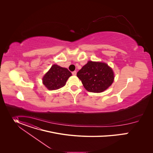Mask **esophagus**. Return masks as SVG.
I'll return each instance as SVG.
<instances>
[{
	"mask_svg": "<svg viewBox=\"0 0 153 153\" xmlns=\"http://www.w3.org/2000/svg\"><path fill=\"white\" fill-rule=\"evenodd\" d=\"M72 74L73 75H76V71H73V72H72Z\"/></svg>",
	"mask_w": 153,
	"mask_h": 153,
	"instance_id": "1",
	"label": "esophagus"
}]
</instances>
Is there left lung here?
Listing matches in <instances>:
<instances>
[{
  "instance_id": "1",
  "label": "left lung",
  "mask_w": 153,
  "mask_h": 153,
  "mask_svg": "<svg viewBox=\"0 0 153 153\" xmlns=\"http://www.w3.org/2000/svg\"><path fill=\"white\" fill-rule=\"evenodd\" d=\"M76 75L88 91L95 93L106 90L114 79V72L107 64L92 61H88Z\"/></svg>"
}]
</instances>
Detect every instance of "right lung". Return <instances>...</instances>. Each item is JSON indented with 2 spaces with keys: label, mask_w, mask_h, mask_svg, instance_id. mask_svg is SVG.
Masks as SVG:
<instances>
[{
  "label": "right lung",
  "mask_w": 153,
  "mask_h": 153,
  "mask_svg": "<svg viewBox=\"0 0 153 153\" xmlns=\"http://www.w3.org/2000/svg\"><path fill=\"white\" fill-rule=\"evenodd\" d=\"M71 75V72L68 69L53 65L44 75L43 84L49 90L58 89L65 85L66 81Z\"/></svg>",
  "instance_id": "right-lung-1"
}]
</instances>
